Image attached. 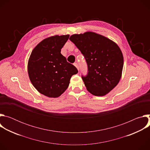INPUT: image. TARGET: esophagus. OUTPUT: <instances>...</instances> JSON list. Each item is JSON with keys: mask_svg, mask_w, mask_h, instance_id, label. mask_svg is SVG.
Segmentation results:
<instances>
[{"mask_svg": "<svg viewBox=\"0 0 150 150\" xmlns=\"http://www.w3.org/2000/svg\"><path fill=\"white\" fill-rule=\"evenodd\" d=\"M74 66L77 68V69L79 71V67L78 64L77 63H74Z\"/></svg>", "mask_w": 150, "mask_h": 150, "instance_id": "34e87169", "label": "esophagus"}]
</instances>
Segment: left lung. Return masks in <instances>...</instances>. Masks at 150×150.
<instances>
[{
  "label": "left lung",
  "instance_id": "8db88e82",
  "mask_svg": "<svg viewBox=\"0 0 150 150\" xmlns=\"http://www.w3.org/2000/svg\"><path fill=\"white\" fill-rule=\"evenodd\" d=\"M69 40L83 55L88 67L82 79L87 90L96 96H103L119 83L123 67L119 47L105 37L93 32L74 34Z\"/></svg>",
  "mask_w": 150,
  "mask_h": 150
}]
</instances>
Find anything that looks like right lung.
<instances>
[{"mask_svg": "<svg viewBox=\"0 0 150 150\" xmlns=\"http://www.w3.org/2000/svg\"><path fill=\"white\" fill-rule=\"evenodd\" d=\"M69 35H54L42 41L33 49L28 63V72L33 86L41 94L57 97L68 88L76 68L61 53Z\"/></svg>", "mask_w": 150, "mask_h": 150, "instance_id": "right-lung-1", "label": "right lung"}]
</instances>
